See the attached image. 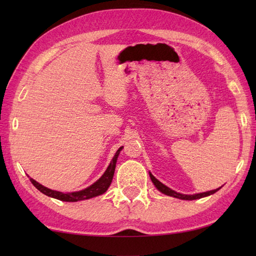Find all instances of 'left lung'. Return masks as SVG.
I'll return each mask as SVG.
<instances>
[{
	"instance_id": "obj_1",
	"label": "left lung",
	"mask_w": 256,
	"mask_h": 256,
	"mask_svg": "<svg viewBox=\"0 0 256 256\" xmlns=\"http://www.w3.org/2000/svg\"><path fill=\"white\" fill-rule=\"evenodd\" d=\"M150 177L152 179V182H153L154 186L157 189H158L162 194H167V196H170V197H174V198L182 199V200H196V199H200V198H204V197H208V196H210V194H216L222 187L221 186L219 188L214 189V190H210V192H200V194H184L175 192V190H172L170 187H167L166 184H162L160 180H157V179L153 175H152L150 172Z\"/></svg>"
}]
</instances>
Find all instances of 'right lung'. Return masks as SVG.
Returning a JSON list of instances; mask_svg holds the SVG:
<instances>
[{
  "label": "right lung",
  "mask_w": 256,
  "mask_h": 256,
  "mask_svg": "<svg viewBox=\"0 0 256 256\" xmlns=\"http://www.w3.org/2000/svg\"><path fill=\"white\" fill-rule=\"evenodd\" d=\"M123 146H121L118 150L116 153L114 154L112 160L108 164V168L106 170L104 174L98 179L96 182H94L91 186L86 187L82 190H79V192H57V190H52L47 188L45 186H42L40 182H37L35 179H32L30 177V180L32 182V184L40 190V192H42L44 194L48 196V197L55 198L58 200L62 201H67V202H76V201H80V200H86V199H90L96 197V196H100L102 194H104L108 188L110 187V184L112 182L113 179V175H114V170H116V160L118 157L120 155V152L122 150Z\"/></svg>",
  "instance_id": "right-lung-1"
}]
</instances>
